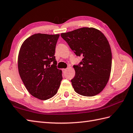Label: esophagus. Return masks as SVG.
<instances>
[{
  "instance_id": "esophagus-1",
  "label": "esophagus",
  "mask_w": 133,
  "mask_h": 133,
  "mask_svg": "<svg viewBox=\"0 0 133 133\" xmlns=\"http://www.w3.org/2000/svg\"><path fill=\"white\" fill-rule=\"evenodd\" d=\"M67 70V69H63L62 70V71H63V72H65V71Z\"/></svg>"
}]
</instances>
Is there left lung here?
Returning <instances> with one entry per match:
<instances>
[{
  "label": "left lung",
  "mask_w": 133,
  "mask_h": 133,
  "mask_svg": "<svg viewBox=\"0 0 133 133\" xmlns=\"http://www.w3.org/2000/svg\"><path fill=\"white\" fill-rule=\"evenodd\" d=\"M82 61L74 65L75 75L71 80L74 90L92 97L103 90L110 77L112 66L110 45L104 34L92 28H83L61 34Z\"/></svg>",
  "instance_id": "1"
}]
</instances>
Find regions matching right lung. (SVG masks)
I'll use <instances>...</instances> for the list:
<instances>
[{
  "label": "right lung",
  "instance_id": "obj_1",
  "mask_svg": "<svg viewBox=\"0 0 133 133\" xmlns=\"http://www.w3.org/2000/svg\"><path fill=\"white\" fill-rule=\"evenodd\" d=\"M59 34H35L23 43L18 57L19 76L29 92L40 100L57 94L62 80L54 56Z\"/></svg>",
  "mask_w": 133,
  "mask_h": 133
}]
</instances>
